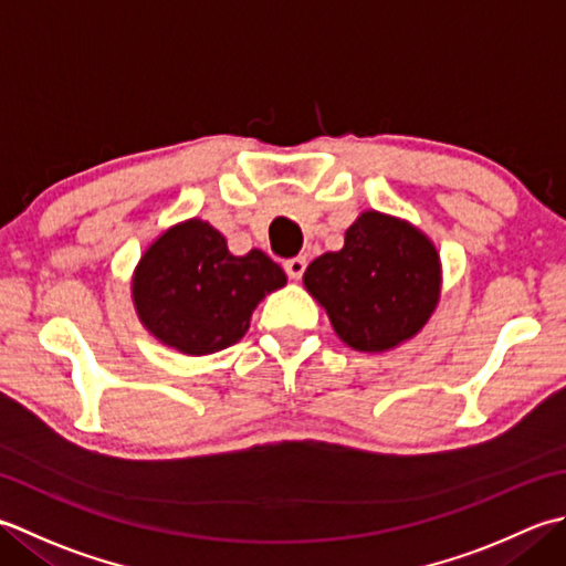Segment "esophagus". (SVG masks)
Returning <instances> with one entry per match:
<instances>
[{
    "mask_svg": "<svg viewBox=\"0 0 566 566\" xmlns=\"http://www.w3.org/2000/svg\"><path fill=\"white\" fill-rule=\"evenodd\" d=\"M284 270L290 274V280H302V274L306 270V258H292L284 262Z\"/></svg>",
    "mask_w": 566,
    "mask_h": 566,
    "instance_id": "esophagus-1",
    "label": "esophagus"
}]
</instances>
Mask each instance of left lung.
Here are the masks:
<instances>
[{"label": "left lung", "instance_id": "1", "mask_svg": "<svg viewBox=\"0 0 566 566\" xmlns=\"http://www.w3.org/2000/svg\"><path fill=\"white\" fill-rule=\"evenodd\" d=\"M304 286L346 346L385 353L412 340L437 312L441 260L409 220L363 210L343 248L308 264Z\"/></svg>", "mask_w": 566, "mask_h": 566}]
</instances>
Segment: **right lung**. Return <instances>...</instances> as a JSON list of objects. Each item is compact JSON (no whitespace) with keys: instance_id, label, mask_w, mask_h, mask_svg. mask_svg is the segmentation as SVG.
Instances as JSON below:
<instances>
[{"instance_id":"1","label":"right lung","mask_w":566,"mask_h":566,"mask_svg":"<svg viewBox=\"0 0 566 566\" xmlns=\"http://www.w3.org/2000/svg\"><path fill=\"white\" fill-rule=\"evenodd\" d=\"M286 274L262 250L232 254L201 218L166 228L132 272V304L149 334L184 356H210L248 334L252 312Z\"/></svg>"}]
</instances>
